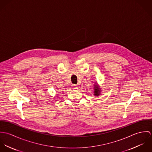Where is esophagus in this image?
Returning a JSON list of instances; mask_svg holds the SVG:
<instances>
[{
  "instance_id": "obj_1",
  "label": "esophagus",
  "mask_w": 152,
  "mask_h": 152,
  "mask_svg": "<svg viewBox=\"0 0 152 152\" xmlns=\"http://www.w3.org/2000/svg\"><path fill=\"white\" fill-rule=\"evenodd\" d=\"M72 89H78V87L76 86H75V85H74V86H72Z\"/></svg>"
}]
</instances>
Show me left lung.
Wrapping results in <instances>:
<instances>
[{
    "instance_id": "left-lung-1",
    "label": "left lung",
    "mask_w": 152,
    "mask_h": 152,
    "mask_svg": "<svg viewBox=\"0 0 152 152\" xmlns=\"http://www.w3.org/2000/svg\"><path fill=\"white\" fill-rule=\"evenodd\" d=\"M101 88L98 86V83H95L94 86V95L96 96H98L101 95Z\"/></svg>"
}]
</instances>
